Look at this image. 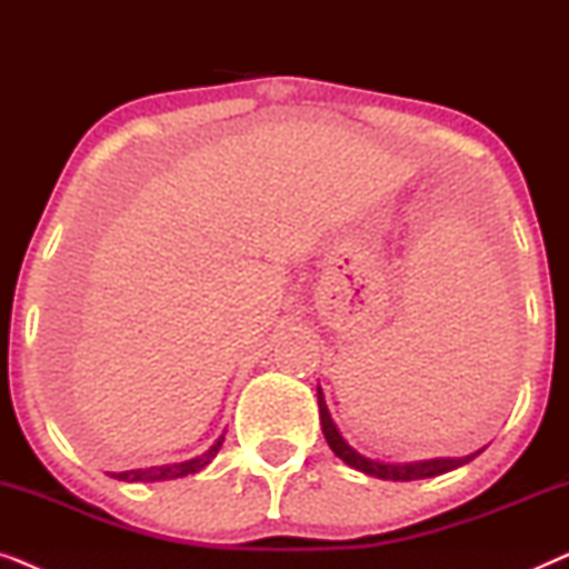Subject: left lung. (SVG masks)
<instances>
[{"mask_svg":"<svg viewBox=\"0 0 569 569\" xmlns=\"http://www.w3.org/2000/svg\"><path fill=\"white\" fill-rule=\"evenodd\" d=\"M316 393H318V415H321V430H323L326 442H329V448L347 466H352V469L368 473V477L386 479V481H415V479L440 477V473H448V471L458 469V466L473 461V458H477L481 450H485V448H479L469 456H458V458H450V456H446V458H425V461H407V463H388V461H378V458H368V456L357 453V450L345 440V435L339 432L337 422L331 419L329 407H326V396L321 391V386L316 388Z\"/></svg>","mask_w":569,"mask_h":569,"instance_id":"obj_1","label":"left lung"}]
</instances>
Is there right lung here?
<instances>
[{"label": "right lung", "instance_id": "add662e5", "mask_svg": "<svg viewBox=\"0 0 569 569\" xmlns=\"http://www.w3.org/2000/svg\"><path fill=\"white\" fill-rule=\"evenodd\" d=\"M224 442V432L212 442V448L204 450V453L197 458H189V461L178 463H162V466H147V469H129V471H111L108 477L119 481H168V479H181L189 477V473H199L204 466L212 463V458L220 453Z\"/></svg>", "mask_w": 569, "mask_h": 569}]
</instances>
